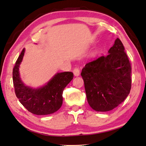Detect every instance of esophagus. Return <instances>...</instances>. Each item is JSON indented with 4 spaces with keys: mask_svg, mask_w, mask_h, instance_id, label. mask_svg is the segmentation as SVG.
Returning a JSON list of instances; mask_svg holds the SVG:
<instances>
[{
    "mask_svg": "<svg viewBox=\"0 0 146 146\" xmlns=\"http://www.w3.org/2000/svg\"><path fill=\"white\" fill-rule=\"evenodd\" d=\"M73 73L75 76H79L80 74V69L79 68H75L73 70Z\"/></svg>",
    "mask_w": 146,
    "mask_h": 146,
    "instance_id": "34e87169",
    "label": "esophagus"
}]
</instances>
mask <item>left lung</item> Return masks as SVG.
<instances>
[{
	"label": "left lung",
	"mask_w": 146,
	"mask_h": 146,
	"mask_svg": "<svg viewBox=\"0 0 146 146\" xmlns=\"http://www.w3.org/2000/svg\"><path fill=\"white\" fill-rule=\"evenodd\" d=\"M87 63L80 74L87 102L98 112L111 111L127 98L131 89V66L119 38L108 51Z\"/></svg>",
	"instance_id": "left-lung-1"
}]
</instances>
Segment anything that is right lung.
Masks as SVG:
<instances>
[{
	"label": "right lung",
	"mask_w": 146,
	"mask_h": 146,
	"mask_svg": "<svg viewBox=\"0 0 146 146\" xmlns=\"http://www.w3.org/2000/svg\"><path fill=\"white\" fill-rule=\"evenodd\" d=\"M22 50L13 69V83L19 101L27 111L35 115H48L56 112L62 104L65 87L74 77L71 72L56 73L44 86L33 88L25 86L19 73V67L24 56Z\"/></svg>",
	"instance_id": "obj_1"
}]
</instances>
